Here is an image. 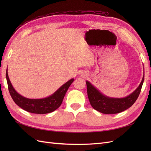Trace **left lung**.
Returning a JSON list of instances; mask_svg holds the SVG:
<instances>
[{
    "label": "left lung",
    "mask_w": 151,
    "mask_h": 151,
    "mask_svg": "<svg viewBox=\"0 0 151 151\" xmlns=\"http://www.w3.org/2000/svg\"><path fill=\"white\" fill-rule=\"evenodd\" d=\"M144 81V74L139 86L132 93L123 98L110 97L96 88L86 81L88 96L91 106L95 110L104 114H114L126 110L134 104L139 97Z\"/></svg>",
    "instance_id": "8db88e82"
}]
</instances>
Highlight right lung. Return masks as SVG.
Instances as JSON below:
<instances>
[{
  "label": "right lung",
  "mask_w": 151,
  "mask_h": 151,
  "mask_svg": "<svg viewBox=\"0 0 151 151\" xmlns=\"http://www.w3.org/2000/svg\"><path fill=\"white\" fill-rule=\"evenodd\" d=\"M8 90L15 103L25 111L33 114H45L56 110L62 104L67 89L74 81V78L70 79L49 97L42 99H28L22 96L16 91L9 81L8 69L6 73Z\"/></svg>",
  "instance_id": "right-lung-1"
}]
</instances>
